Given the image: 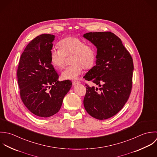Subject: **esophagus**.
Here are the masks:
<instances>
[{
    "label": "esophagus",
    "mask_w": 157,
    "mask_h": 157,
    "mask_svg": "<svg viewBox=\"0 0 157 157\" xmlns=\"http://www.w3.org/2000/svg\"><path fill=\"white\" fill-rule=\"evenodd\" d=\"M79 83H80V82L78 81H72V84L73 85H75V84H79Z\"/></svg>",
    "instance_id": "esophagus-1"
}]
</instances>
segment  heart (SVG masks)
<instances>
[{"label":"heart","mask_w":157,"mask_h":157,"mask_svg":"<svg viewBox=\"0 0 157 157\" xmlns=\"http://www.w3.org/2000/svg\"><path fill=\"white\" fill-rule=\"evenodd\" d=\"M60 48L53 47L50 50V61L55 67L61 68L64 66L66 57H71L72 65L66 67L61 73L63 79H76L82 73L83 68L90 69L96 60V51L94 46L86 44L77 37H67L59 42Z\"/></svg>","instance_id":"1"}]
</instances>
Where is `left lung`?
<instances>
[{"label":"left lung","mask_w":157,"mask_h":157,"mask_svg":"<svg viewBox=\"0 0 157 157\" xmlns=\"http://www.w3.org/2000/svg\"><path fill=\"white\" fill-rule=\"evenodd\" d=\"M84 37L97 48L96 65L84 78L99 86L85 84L84 105L92 117L106 120L118 113L130 96L133 59L121 40L112 32H90Z\"/></svg>","instance_id":"1"}]
</instances>
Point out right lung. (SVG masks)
<instances>
[{"mask_svg": "<svg viewBox=\"0 0 157 157\" xmlns=\"http://www.w3.org/2000/svg\"><path fill=\"white\" fill-rule=\"evenodd\" d=\"M55 36L39 35L30 42L20 58L17 71L21 98L35 115L47 118L60 110L63 99L72 83L59 81V75L50 61Z\"/></svg>", "mask_w": 157, "mask_h": 157, "instance_id": "add662e5", "label": "right lung"}]
</instances>
